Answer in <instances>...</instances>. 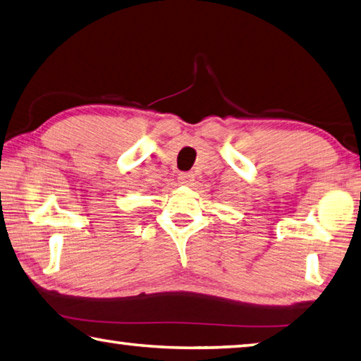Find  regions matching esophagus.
<instances>
[{
    "label": "esophagus",
    "instance_id": "obj_1",
    "mask_svg": "<svg viewBox=\"0 0 361 361\" xmlns=\"http://www.w3.org/2000/svg\"><path fill=\"white\" fill-rule=\"evenodd\" d=\"M178 181H180V185L189 186L194 181V175L191 172H183L178 175Z\"/></svg>",
    "mask_w": 361,
    "mask_h": 361
}]
</instances>
